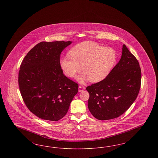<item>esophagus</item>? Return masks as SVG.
<instances>
[{"label": "esophagus", "mask_w": 158, "mask_h": 158, "mask_svg": "<svg viewBox=\"0 0 158 158\" xmlns=\"http://www.w3.org/2000/svg\"><path fill=\"white\" fill-rule=\"evenodd\" d=\"M85 88L84 86H83V85L79 86V92H82L83 90H85Z\"/></svg>", "instance_id": "esophagus-1"}]
</instances>
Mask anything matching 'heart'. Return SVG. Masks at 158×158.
<instances>
[{
	"label": "heart",
	"instance_id": "b5f03b06",
	"mask_svg": "<svg viewBox=\"0 0 158 158\" xmlns=\"http://www.w3.org/2000/svg\"><path fill=\"white\" fill-rule=\"evenodd\" d=\"M70 56L61 58L60 66L66 75L73 77L81 70L84 73L79 78L81 82L89 79L99 82L110 74L117 60V53L110 47L92 41L75 45L70 52Z\"/></svg>",
	"mask_w": 158,
	"mask_h": 158
}]
</instances>
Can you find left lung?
I'll use <instances>...</instances> for the list:
<instances>
[{
    "instance_id": "8db88e82",
    "label": "left lung",
    "mask_w": 158,
    "mask_h": 158,
    "mask_svg": "<svg viewBox=\"0 0 158 158\" xmlns=\"http://www.w3.org/2000/svg\"><path fill=\"white\" fill-rule=\"evenodd\" d=\"M141 76L138 60L124 44L121 59L110 74L86 88L89 94L88 106L92 115L99 120H107L125 113L139 94Z\"/></svg>"
}]
</instances>
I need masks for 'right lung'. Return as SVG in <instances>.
<instances>
[{"instance_id":"obj_1","label":"right lung","mask_w":158,"mask_h":158,"mask_svg":"<svg viewBox=\"0 0 158 158\" xmlns=\"http://www.w3.org/2000/svg\"><path fill=\"white\" fill-rule=\"evenodd\" d=\"M71 41H42L24 57L18 74L23 101L31 113L47 121L61 119L78 91V84L63 74L60 54Z\"/></svg>"}]
</instances>
